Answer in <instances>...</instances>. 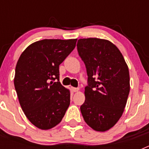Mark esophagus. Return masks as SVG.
I'll return each instance as SVG.
<instances>
[{
  "label": "esophagus",
  "mask_w": 149,
  "mask_h": 149,
  "mask_svg": "<svg viewBox=\"0 0 149 149\" xmlns=\"http://www.w3.org/2000/svg\"><path fill=\"white\" fill-rule=\"evenodd\" d=\"M72 90H73L74 93H76V92L79 91V88H72Z\"/></svg>",
  "instance_id": "34e87169"
}]
</instances>
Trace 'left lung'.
<instances>
[{
	"label": "left lung",
	"instance_id": "1",
	"mask_svg": "<svg viewBox=\"0 0 149 149\" xmlns=\"http://www.w3.org/2000/svg\"><path fill=\"white\" fill-rule=\"evenodd\" d=\"M77 47L88 76L81 113L93 130L108 131L120 119L127 103L128 67L120 51L108 40L80 39Z\"/></svg>",
	"mask_w": 149,
	"mask_h": 149
}]
</instances>
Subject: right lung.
Here are the masks:
<instances>
[{"label":"right lung","instance_id":"1","mask_svg":"<svg viewBox=\"0 0 149 149\" xmlns=\"http://www.w3.org/2000/svg\"><path fill=\"white\" fill-rule=\"evenodd\" d=\"M76 42L77 39L38 41L17 62L14 85L18 101L28 120L38 128L57 125L70 104V91L60 84L59 65Z\"/></svg>","mask_w":149,"mask_h":149}]
</instances>
